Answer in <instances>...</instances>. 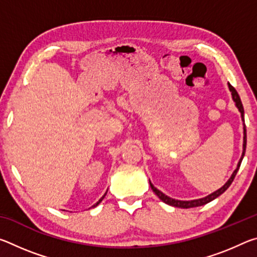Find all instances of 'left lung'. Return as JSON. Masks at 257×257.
Segmentation results:
<instances>
[{
    "mask_svg": "<svg viewBox=\"0 0 257 257\" xmlns=\"http://www.w3.org/2000/svg\"><path fill=\"white\" fill-rule=\"evenodd\" d=\"M228 85H229V89H230V92H231V95H232L233 101H234V103H236V105H237V107H238V110L240 111V113H241L242 121H245V120H243V107H242V103H241V101H240V97H239V95H238V93H237V90L233 88V86H231L230 84H228ZM246 142H247V138H246V128L243 127V151H242V155H241V158H240V160H239V163H238V167H237V169H236V170L233 171L231 178H230V179L228 180L227 184H225L223 187H221L220 189H217L216 191H214V193H213V194L208 195V196H206V197L201 198V199H194V201H178V199H173V198H170L169 196H167V195H164V194L162 193V191H160L158 188H155V187H154L153 185H152V182L150 181L151 188L153 189V191H154V193H155L156 195H158V196H159V198L161 199V201H163L165 204H169V205H171V206H175V207H181V208H190V207H196V206L205 205V204L210 203L211 201H213V199H215L216 197H219L221 194H223L224 191L229 188V186L232 184V181H233V179H234V177H236L237 172H238V170H239V167H240V164H241V161H242L243 155H245V151H246Z\"/></svg>",
    "mask_w": 257,
    "mask_h": 257,
    "instance_id": "8db88e82",
    "label": "left lung"
}]
</instances>
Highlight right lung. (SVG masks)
I'll return each mask as SVG.
<instances>
[{
  "label": "right lung",
  "mask_w": 257,
  "mask_h": 257,
  "mask_svg": "<svg viewBox=\"0 0 257 257\" xmlns=\"http://www.w3.org/2000/svg\"><path fill=\"white\" fill-rule=\"evenodd\" d=\"M105 195H106V194H105ZM105 195H104V196H103V197H102V198H101V199H99V201H98V202H97V203H96V204H95V205H94V206H96V205H98V204H99V203H101V202H102V199H103V198H104V197H105Z\"/></svg>",
  "instance_id": "obj_1"
}]
</instances>
